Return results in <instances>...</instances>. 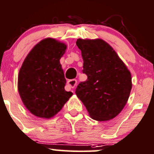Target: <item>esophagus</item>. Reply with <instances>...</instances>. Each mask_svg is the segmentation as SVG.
Returning a JSON list of instances; mask_svg holds the SVG:
<instances>
[{"mask_svg":"<svg viewBox=\"0 0 154 154\" xmlns=\"http://www.w3.org/2000/svg\"><path fill=\"white\" fill-rule=\"evenodd\" d=\"M67 85L69 88H73L75 87V85H77V80H75V79H73V80H69V81H67Z\"/></svg>","mask_w":154,"mask_h":154,"instance_id":"esophagus-1","label":"esophagus"}]
</instances>
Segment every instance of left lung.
<instances>
[{
  "instance_id": "8db88e82",
  "label": "left lung",
  "mask_w": 154,
  "mask_h": 154,
  "mask_svg": "<svg viewBox=\"0 0 154 154\" xmlns=\"http://www.w3.org/2000/svg\"><path fill=\"white\" fill-rule=\"evenodd\" d=\"M82 52V72L87 80L76 88L77 97L89 116L99 121H109L122 111L129 99L132 83L127 66L109 44L101 38H78Z\"/></svg>"
}]
</instances>
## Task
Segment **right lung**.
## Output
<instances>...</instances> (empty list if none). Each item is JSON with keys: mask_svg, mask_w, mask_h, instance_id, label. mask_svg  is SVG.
Masks as SVG:
<instances>
[{"mask_svg": "<svg viewBox=\"0 0 154 154\" xmlns=\"http://www.w3.org/2000/svg\"><path fill=\"white\" fill-rule=\"evenodd\" d=\"M66 47L55 38H45L33 47L20 69V98L36 117H54L73 95L64 89L66 80L60 63Z\"/></svg>", "mask_w": 154, "mask_h": 154, "instance_id": "1", "label": "right lung"}]
</instances>
